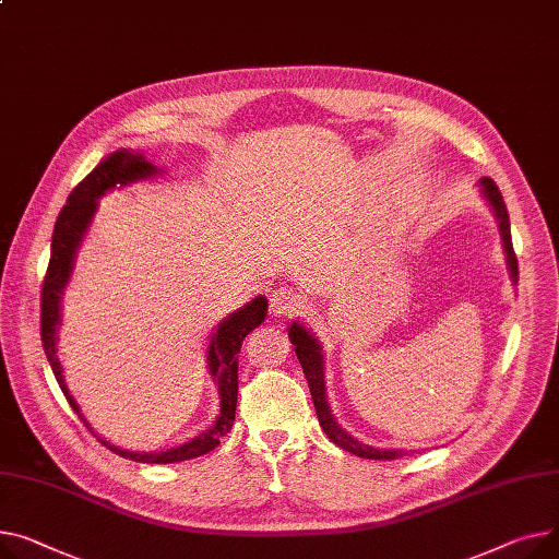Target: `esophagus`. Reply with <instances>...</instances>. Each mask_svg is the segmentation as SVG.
<instances>
[{
    "label": "esophagus",
    "instance_id": "1",
    "mask_svg": "<svg viewBox=\"0 0 559 559\" xmlns=\"http://www.w3.org/2000/svg\"><path fill=\"white\" fill-rule=\"evenodd\" d=\"M306 308V296L292 287H278L270 294V310L274 317H294Z\"/></svg>",
    "mask_w": 559,
    "mask_h": 559
}]
</instances>
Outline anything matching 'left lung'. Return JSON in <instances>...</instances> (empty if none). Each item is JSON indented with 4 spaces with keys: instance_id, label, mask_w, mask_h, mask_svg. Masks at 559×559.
Returning a JSON list of instances; mask_svg holds the SVG:
<instances>
[{
    "instance_id": "1",
    "label": "left lung",
    "mask_w": 559,
    "mask_h": 559,
    "mask_svg": "<svg viewBox=\"0 0 559 559\" xmlns=\"http://www.w3.org/2000/svg\"><path fill=\"white\" fill-rule=\"evenodd\" d=\"M478 189L486 198V202L492 206V213L499 222V234L503 240V253H506V265L510 272L512 283L516 285L519 281V267H516V255L512 249V236H510V217H508V209L506 202L499 193V186L490 179V177H480L478 181ZM289 334V342L294 344V353L299 357L301 366H304V373L312 393V402L317 408V416H319V425L323 427L325 436L334 442L340 444L342 450L357 454L359 459H370V461H395L400 456H404V450H378L373 444H366L357 438H353L337 420H334L332 412H330V404H328V395H325V359H323V348L319 344V340L314 334L301 323V321H292L287 328Z\"/></svg>"
}]
</instances>
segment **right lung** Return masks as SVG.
Here are the masks:
<instances>
[{
  "label": "right lung",
  "instance_id": "1",
  "mask_svg": "<svg viewBox=\"0 0 559 559\" xmlns=\"http://www.w3.org/2000/svg\"><path fill=\"white\" fill-rule=\"evenodd\" d=\"M164 170L157 168L155 164L147 162L141 153L136 151H117L107 155L79 186L71 191L67 198V204L62 206L56 227H53V238H51V258H49V267L47 276L43 283V319H40V334H43V346L47 353V359L51 364L53 376L67 395L69 404L73 412L81 416V420L92 429L87 418L81 412V404L73 400V395L67 389L64 376H62V364L58 359V330L62 325V294L64 287L73 274V265H76V253L90 231L92 219L98 211V200L115 191L123 189L128 183L143 181V179H153L162 175ZM267 317V299L265 296H255L247 306L240 310L231 312L229 317L222 319L209 340L206 348V366H209V376L217 384L219 393V414L215 416L213 425L204 429L200 436L186 440L177 448L159 450V452H130L121 450L117 444L107 442L105 438L98 436V440L109 448L115 454L123 459H132L136 463H179V461H189L198 459L202 454H209L219 444V438L227 436L234 427L236 420V402H238V353L245 342L247 334L258 328Z\"/></svg>",
  "mask_w": 559,
  "mask_h": 559
}]
</instances>
